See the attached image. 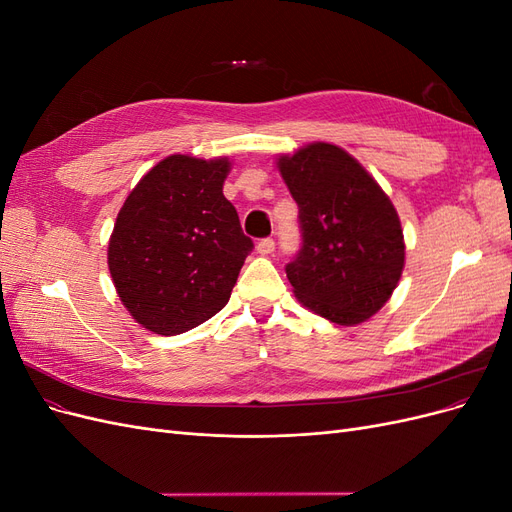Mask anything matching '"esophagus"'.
<instances>
[{"label": "esophagus", "mask_w": 512, "mask_h": 512, "mask_svg": "<svg viewBox=\"0 0 512 512\" xmlns=\"http://www.w3.org/2000/svg\"><path fill=\"white\" fill-rule=\"evenodd\" d=\"M256 250H258V254H262V256H269V254H273V250H275V241H273L271 237H269V239H262V241H258Z\"/></svg>", "instance_id": "1"}]
</instances>
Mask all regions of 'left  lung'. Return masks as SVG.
<instances>
[{"instance_id":"1","label":"left lung","mask_w":512,"mask_h":512,"mask_svg":"<svg viewBox=\"0 0 512 512\" xmlns=\"http://www.w3.org/2000/svg\"><path fill=\"white\" fill-rule=\"evenodd\" d=\"M299 205L303 247L286 265L303 307L342 327L369 320L391 299L406 262L399 215L348 151L309 143L277 158Z\"/></svg>"}]
</instances>
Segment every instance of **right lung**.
<instances>
[{"label":"right lung","mask_w":512,"mask_h":512,"mask_svg":"<svg viewBox=\"0 0 512 512\" xmlns=\"http://www.w3.org/2000/svg\"><path fill=\"white\" fill-rule=\"evenodd\" d=\"M228 158L168 156L134 185L108 239V271L130 316L179 335L228 303L252 239L224 196Z\"/></svg>","instance_id":"1"}]
</instances>
